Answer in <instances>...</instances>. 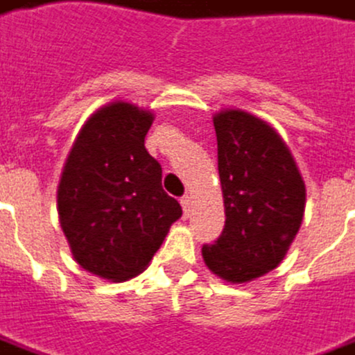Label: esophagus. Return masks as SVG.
I'll return each instance as SVG.
<instances>
[{
    "instance_id": "34e87169",
    "label": "esophagus",
    "mask_w": 355,
    "mask_h": 355,
    "mask_svg": "<svg viewBox=\"0 0 355 355\" xmlns=\"http://www.w3.org/2000/svg\"><path fill=\"white\" fill-rule=\"evenodd\" d=\"M191 197L189 195H183L182 197V207H183V212H185V216L189 214V210H191Z\"/></svg>"
}]
</instances>
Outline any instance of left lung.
Here are the masks:
<instances>
[{
    "label": "left lung",
    "instance_id": "left-lung-1",
    "mask_svg": "<svg viewBox=\"0 0 355 355\" xmlns=\"http://www.w3.org/2000/svg\"><path fill=\"white\" fill-rule=\"evenodd\" d=\"M226 222L202 259L220 278L243 284L280 265L302 226L305 183L272 127L241 110L214 116Z\"/></svg>",
    "mask_w": 355,
    "mask_h": 355
}]
</instances>
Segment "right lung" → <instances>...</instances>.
I'll return each mask as SVG.
<instances>
[{
	"instance_id": "1",
	"label": "right lung",
	"mask_w": 355,
	"mask_h": 355,
	"mask_svg": "<svg viewBox=\"0 0 355 355\" xmlns=\"http://www.w3.org/2000/svg\"><path fill=\"white\" fill-rule=\"evenodd\" d=\"M153 114L127 102L100 107L80 129L61 173L58 212L85 270L121 282L143 272L182 207L162 189L145 148Z\"/></svg>"
}]
</instances>
